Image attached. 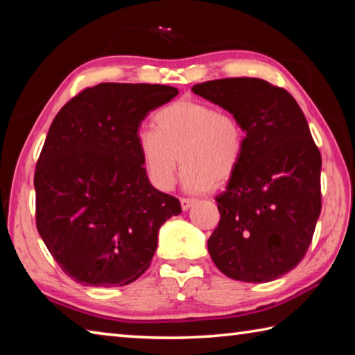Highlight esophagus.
Returning <instances> with one entry per match:
<instances>
[{
	"mask_svg": "<svg viewBox=\"0 0 355 355\" xmlns=\"http://www.w3.org/2000/svg\"><path fill=\"white\" fill-rule=\"evenodd\" d=\"M194 202H196L194 199H188V197H182V199H180V203H182V208L184 209V211L186 209H189Z\"/></svg>",
	"mask_w": 355,
	"mask_h": 355,
	"instance_id": "34e87169",
	"label": "esophagus"
}]
</instances>
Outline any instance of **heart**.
Masks as SVG:
<instances>
[{
    "label": "heart",
    "instance_id": "heart-1",
    "mask_svg": "<svg viewBox=\"0 0 355 355\" xmlns=\"http://www.w3.org/2000/svg\"><path fill=\"white\" fill-rule=\"evenodd\" d=\"M155 128L136 135L142 166L156 189L169 191L180 161L183 184L205 191L225 183L241 164L245 130L235 114L205 101L178 100L155 114Z\"/></svg>",
    "mask_w": 355,
    "mask_h": 355
}]
</instances>
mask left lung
<instances>
[{
    "instance_id": "left-lung-1",
    "label": "left lung",
    "mask_w": 355,
    "mask_h": 355,
    "mask_svg": "<svg viewBox=\"0 0 355 355\" xmlns=\"http://www.w3.org/2000/svg\"><path fill=\"white\" fill-rule=\"evenodd\" d=\"M192 92L241 120L245 150L227 189L208 252L227 277L261 284L307 254L321 213V153L297 101L260 78H224Z\"/></svg>"
}]
</instances>
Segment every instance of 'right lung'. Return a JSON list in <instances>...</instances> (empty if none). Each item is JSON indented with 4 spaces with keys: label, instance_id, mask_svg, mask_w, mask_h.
I'll list each match as a JSON object with an SVG mask.
<instances>
[{
    "label": "right lung",
    "instance_id": "obj_1",
    "mask_svg": "<svg viewBox=\"0 0 355 355\" xmlns=\"http://www.w3.org/2000/svg\"><path fill=\"white\" fill-rule=\"evenodd\" d=\"M178 89L101 83L56 114L34 172L35 225L59 268L78 284L123 286L147 271L158 232L182 213L155 189L136 135Z\"/></svg>",
    "mask_w": 355,
    "mask_h": 355
}]
</instances>
